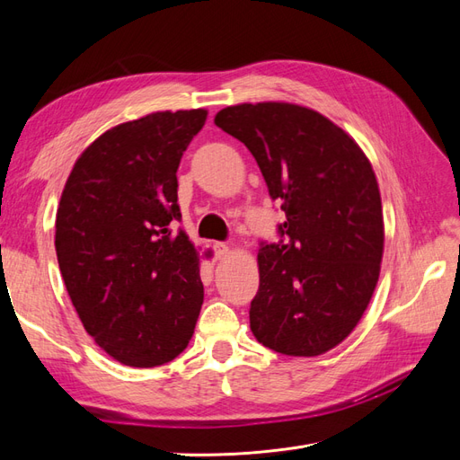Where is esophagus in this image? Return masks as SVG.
Returning a JSON list of instances; mask_svg holds the SVG:
<instances>
[{
  "mask_svg": "<svg viewBox=\"0 0 460 460\" xmlns=\"http://www.w3.org/2000/svg\"><path fill=\"white\" fill-rule=\"evenodd\" d=\"M213 249H215V255L218 257V259H222V257H226L228 255V252H230V247L226 245V243H215L213 245Z\"/></svg>",
  "mask_w": 460,
  "mask_h": 460,
  "instance_id": "obj_1",
  "label": "esophagus"
}]
</instances>
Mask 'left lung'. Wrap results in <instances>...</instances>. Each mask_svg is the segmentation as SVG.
<instances>
[{
  "label": "left lung",
  "mask_w": 460,
  "mask_h": 460,
  "mask_svg": "<svg viewBox=\"0 0 460 460\" xmlns=\"http://www.w3.org/2000/svg\"><path fill=\"white\" fill-rule=\"evenodd\" d=\"M215 124L252 151L286 213V242L257 253L253 336L282 355H323L353 332L378 284L384 215L372 164L349 134L303 105H230Z\"/></svg>",
  "instance_id": "obj_1"
}]
</instances>
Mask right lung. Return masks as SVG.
Listing matches in <instances>:
<instances>
[{
  "mask_svg": "<svg viewBox=\"0 0 460 460\" xmlns=\"http://www.w3.org/2000/svg\"><path fill=\"white\" fill-rule=\"evenodd\" d=\"M207 109L117 124L76 159L55 252L86 332L119 363L153 368L182 353L203 305L199 253L180 218L176 171Z\"/></svg>",
  "mask_w": 460,
  "mask_h": 460,
  "instance_id": "obj_1",
  "label": "right lung"
}]
</instances>
